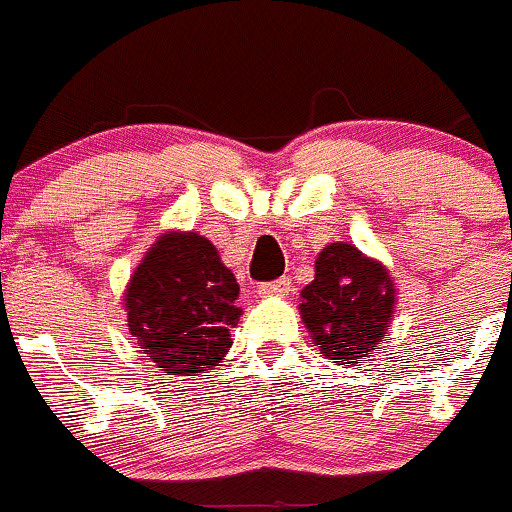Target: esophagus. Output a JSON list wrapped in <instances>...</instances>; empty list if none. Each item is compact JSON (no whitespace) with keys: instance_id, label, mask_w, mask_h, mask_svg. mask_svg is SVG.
I'll use <instances>...</instances> for the list:
<instances>
[{"instance_id":"34e87169","label":"esophagus","mask_w":512,"mask_h":512,"mask_svg":"<svg viewBox=\"0 0 512 512\" xmlns=\"http://www.w3.org/2000/svg\"><path fill=\"white\" fill-rule=\"evenodd\" d=\"M288 293H291V278H278V281L258 286V296L263 298H286Z\"/></svg>"}]
</instances>
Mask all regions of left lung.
<instances>
[{
    "instance_id": "1",
    "label": "left lung",
    "mask_w": 512,
    "mask_h": 512,
    "mask_svg": "<svg viewBox=\"0 0 512 512\" xmlns=\"http://www.w3.org/2000/svg\"><path fill=\"white\" fill-rule=\"evenodd\" d=\"M396 283L378 258L348 241L316 256V276L301 291V321L313 346L336 366L376 351L396 313Z\"/></svg>"
}]
</instances>
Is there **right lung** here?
Returning a JSON list of instances; mask_svg holds the SVG:
<instances>
[{
	"label": "right lung",
	"instance_id": "add662e5",
	"mask_svg": "<svg viewBox=\"0 0 512 512\" xmlns=\"http://www.w3.org/2000/svg\"><path fill=\"white\" fill-rule=\"evenodd\" d=\"M239 283L219 251L196 231H164L124 288L129 331L166 376H201L224 363Z\"/></svg>",
	"mask_w": 512,
	"mask_h": 512
}]
</instances>
